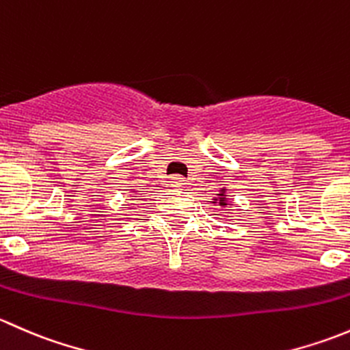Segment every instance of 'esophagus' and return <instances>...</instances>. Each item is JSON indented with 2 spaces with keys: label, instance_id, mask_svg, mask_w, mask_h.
<instances>
[{
  "label": "esophagus",
  "instance_id": "obj_1",
  "mask_svg": "<svg viewBox=\"0 0 350 350\" xmlns=\"http://www.w3.org/2000/svg\"><path fill=\"white\" fill-rule=\"evenodd\" d=\"M185 179L183 178H179V176H176V178H172V181H171V186L174 189H181V188H185Z\"/></svg>",
  "mask_w": 350,
  "mask_h": 350
}]
</instances>
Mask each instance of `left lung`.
Segmentation results:
<instances>
[{"label":"left lung","instance_id":"left-lung-1","mask_svg":"<svg viewBox=\"0 0 350 350\" xmlns=\"http://www.w3.org/2000/svg\"><path fill=\"white\" fill-rule=\"evenodd\" d=\"M224 198H225V195H220V200H218V203H220V204H227V203H225Z\"/></svg>","mask_w":350,"mask_h":350}]
</instances>
